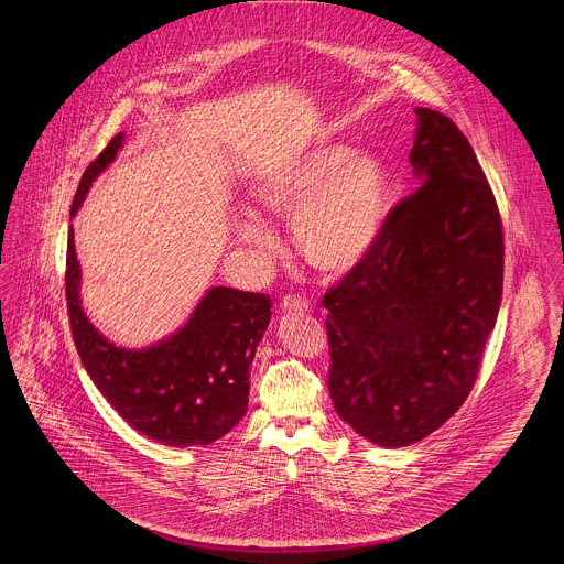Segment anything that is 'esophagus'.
Returning a JSON list of instances; mask_svg holds the SVG:
<instances>
[{
  "instance_id": "34e87169",
  "label": "esophagus",
  "mask_w": 564,
  "mask_h": 564,
  "mask_svg": "<svg viewBox=\"0 0 564 564\" xmlns=\"http://www.w3.org/2000/svg\"><path fill=\"white\" fill-rule=\"evenodd\" d=\"M281 311L283 313H308L311 311V303L296 296V294H288L281 299Z\"/></svg>"
}]
</instances>
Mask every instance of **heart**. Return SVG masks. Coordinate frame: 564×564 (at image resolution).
<instances>
[{
  "instance_id": "1",
  "label": "heart",
  "mask_w": 564,
  "mask_h": 564,
  "mask_svg": "<svg viewBox=\"0 0 564 564\" xmlns=\"http://www.w3.org/2000/svg\"><path fill=\"white\" fill-rule=\"evenodd\" d=\"M261 209L292 223L305 265L328 279L360 268L380 242L391 214V180L373 152L326 143L305 152L256 188ZM238 238L270 259L276 236L268 223L242 216Z\"/></svg>"
}]
</instances>
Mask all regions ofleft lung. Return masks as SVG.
I'll return each mask as SVG.
<instances>
[{
    "label": "left lung",
    "instance_id": "left-lung-1",
    "mask_svg": "<svg viewBox=\"0 0 564 564\" xmlns=\"http://www.w3.org/2000/svg\"><path fill=\"white\" fill-rule=\"evenodd\" d=\"M414 112L423 186L324 296L335 412L380 447L423 441L466 402L503 285L501 220L473 145L445 115Z\"/></svg>",
    "mask_w": 564,
    "mask_h": 564
}]
</instances>
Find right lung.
Instances as JSON below:
<instances>
[{
    "label": "right lung",
    "mask_w": 564,
    "mask_h": 564,
    "mask_svg": "<svg viewBox=\"0 0 564 564\" xmlns=\"http://www.w3.org/2000/svg\"><path fill=\"white\" fill-rule=\"evenodd\" d=\"M121 145L123 134H117L87 166L72 218ZM65 283L72 335L83 367L132 430L171 447L209 445L247 414L249 369L256 346L270 326V296L225 285L212 288L180 330L145 348H123L100 335L83 311L74 229L67 240Z\"/></svg>",
    "instance_id": "right-lung-1"
}]
</instances>
